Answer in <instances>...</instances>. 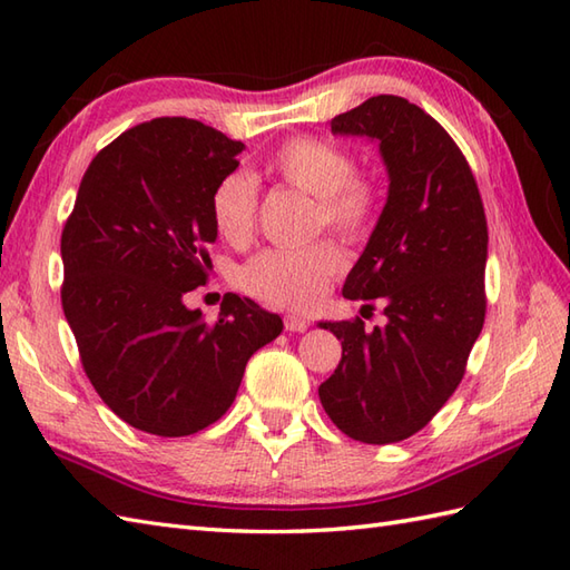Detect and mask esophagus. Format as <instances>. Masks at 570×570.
I'll use <instances>...</instances> for the list:
<instances>
[{
    "mask_svg": "<svg viewBox=\"0 0 570 570\" xmlns=\"http://www.w3.org/2000/svg\"><path fill=\"white\" fill-rule=\"evenodd\" d=\"M284 325H286V331H292V333H306L311 323L301 316H286Z\"/></svg>",
    "mask_w": 570,
    "mask_h": 570,
    "instance_id": "34e87169",
    "label": "esophagus"
}]
</instances>
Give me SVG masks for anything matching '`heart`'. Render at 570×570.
<instances>
[{"mask_svg":"<svg viewBox=\"0 0 570 570\" xmlns=\"http://www.w3.org/2000/svg\"><path fill=\"white\" fill-rule=\"evenodd\" d=\"M288 186L316 198V223L347 239L370 233L377 215L380 188L370 176L355 174V161L341 144L316 137L286 141L272 161ZM259 188L249 174L235 171L217 184L210 210L217 235L229 245H245L257 227ZM343 269V254L331 242L308 247H274L254 257L239 274L247 294L266 304L304 308L316 301L328 278Z\"/></svg>","mask_w":570,"mask_h":570,"instance_id":"1","label":"heart"}]
</instances>
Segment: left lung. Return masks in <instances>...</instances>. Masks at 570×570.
Segmentation results:
<instances>
[{
  "instance_id": "left-lung-1",
  "label": "left lung",
  "mask_w": 570,
  "mask_h": 570,
  "mask_svg": "<svg viewBox=\"0 0 570 570\" xmlns=\"http://www.w3.org/2000/svg\"><path fill=\"white\" fill-rule=\"evenodd\" d=\"M331 131L377 141L390 176L343 286L350 301L377 298L386 323H318L343 345L318 396L350 439L396 443L426 426L463 380L485 323L488 220L465 156L421 107L377 95L333 117Z\"/></svg>"
}]
</instances>
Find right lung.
<instances>
[{
  "label": "right lung",
  "instance_id": "add662e5",
  "mask_svg": "<svg viewBox=\"0 0 570 570\" xmlns=\"http://www.w3.org/2000/svg\"><path fill=\"white\" fill-rule=\"evenodd\" d=\"M242 149L186 117L131 127L88 166L60 237V301L85 374L119 419L164 439L220 419L247 360L284 331L237 294L215 323L184 304L213 269L210 200Z\"/></svg>",
  "mask_w": 570,
  "mask_h": 570
}]
</instances>
